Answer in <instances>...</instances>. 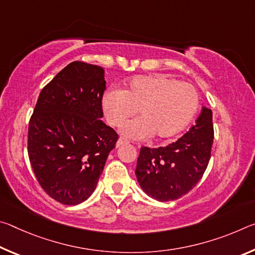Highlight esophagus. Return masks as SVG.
<instances>
[{"mask_svg":"<svg viewBox=\"0 0 255 255\" xmlns=\"http://www.w3.org/2000/svg\"><path fill=\"white\" fill-rule=\"evenodd\" d=\"M126 143H128V141L125 139V138H119L118 141H117V145H116V146H117V147H120V146H122L123 144H126Z\"/></svg>","mask_w":255,"mask_h":255,"instance_id":"1","label":"esophagus"}]
</instances>
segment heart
<instances>
[{
	"label": "heart",
	"mask_w": 255,
	"mask_h": 255,
	"mask_svg": "<svg viewBox=\"0 0 255 255\" xmlns=\"http://www.w3.org/2000/svg\"><path fill=\"white\" fill-rule=\"evenodd\" d=\"M102 110L108 124L114 127L128 118L120 132L129 139L155 136L166 139L178 135L192 122L199 107V96L191 84L165 75L132 77L123 90L110 89L103 94Z\"/></svg>",
	"instance_id": "b5f03b06"
}]
</instances>
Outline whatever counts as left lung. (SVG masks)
I'll use <instances>...</instances> for the list:
<instances>
[{"instance_id": "obj_1", "label": "left lung", "mask_w": 255, "mask_h": 255, "mask_svg": "<svg viewBox=\"0 0 255 255\" xmlns=\"http://www.w3.org/2000/svg\"><path fill=\"white\" fill-rule=\"evenodd\" d=\"M213 141V112L202 107L195 126L174 143L165 147L140 148L135 171L140 188L162 202L187 195L208 166Z\"/></svg>"}]
</instances>
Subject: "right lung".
<instances>
[{
  "instance_id": "1",
  "label": "right lung",
  "mask_w": 255,
  "mask_h": 255,
  "mask_svg": "<svg viewBox=\"0 0 255 255\" xmlns=\"http://www.w3.org/2000/svg\"><path fill=\"white\" fill-rule=\"evenodd\" d=\"M105 70L83 62L63 68L41 90L29 122L28 154L49 197L79 205L92 195L118 135L102 122Z\"/></svg>"
}]
</instances>
